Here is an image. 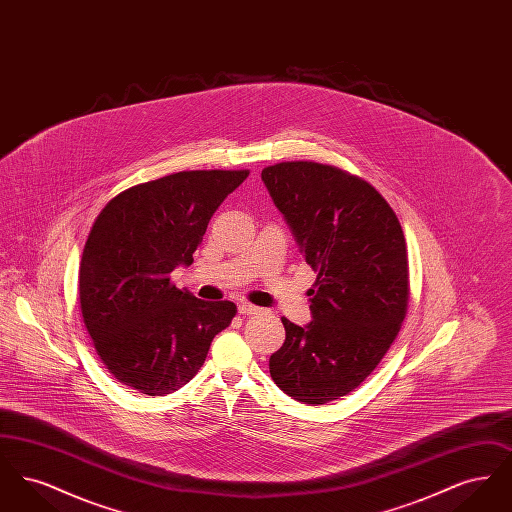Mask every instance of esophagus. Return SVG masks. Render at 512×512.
<instances>
[{
  "label": "esophagus",
  "mask_w": 512,
  "mask_h": 512,
  "mask_svg": "<svg viewBox=\"0 0 512 512\" xmlns=\"http://www.w3.org/2000/svg\"><path fill=\"white\" fill-rule=\"evenodd\" d=\"M238 311H240V315H259L261 313V309L251 305V303H240Z\"/></svg>",
  "instance_id": "esophagus-1"
}]
</instances>
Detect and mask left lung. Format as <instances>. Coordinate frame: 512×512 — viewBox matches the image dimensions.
<instances>
[{"label": "left lung", "mask_w": 512, "mask_h": 512, "mask_svg": "<svg viewBox=\"0 0 512 512\" xmlns=\"http://www.w3.org/2000/svg\"><path fill=\"white\" fill-rule=\"evenodd\" d=\"M307 265L317 272L313 320L282 318L270 355L274 384L295 401L324 405L365 382L395 340L409 303L407 245L388 201L330 165L278 163L261 172Z\"/></svg>", "instance_id": "left-lung-1"}]
</instances>
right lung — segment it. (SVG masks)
<instances>
[{"label":"right lung","instance_id":"add662e5","mask_svg":"<svg viewBox=\"0 0 512 512\" xmlns=\"http://www.w3.org/2000/svg\"><path fill=\"white\" fill-rule=\"evenodd\" d=\"M247 174L176 172L124 190L99 213L80 261V309L103 365L124 386L180 390L232 322V301L197 299L169 276L194 263L209 220Z\"/></svg>","mask_w":512,"mask_h":512}]
</instances>
